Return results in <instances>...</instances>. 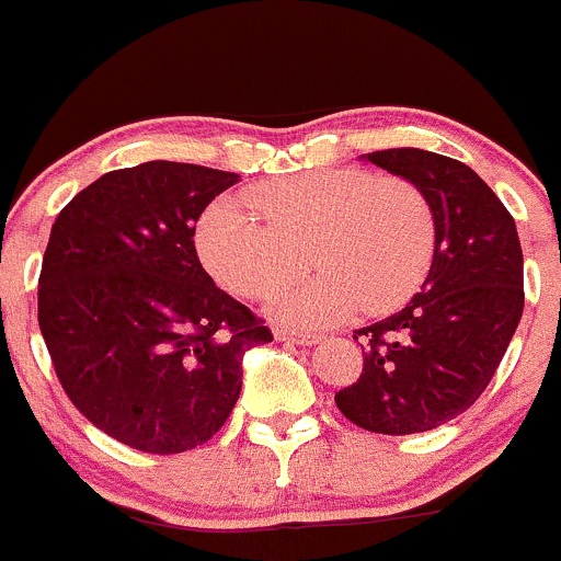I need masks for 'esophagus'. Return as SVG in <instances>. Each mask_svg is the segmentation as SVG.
Here are the masks:
<instances>
[{"instance_id": "34e87169", "label": "esophagus", "mask_w": 561, "mask_h": 561, "mask_svg": "<svg viewBox=\"0 0 561 561\" xmlns=\"http://www.w3.org/2000/svg\"><path fill=\"white\" fill-rule=\"evenodd\" d=\"M324 335L319 332H295V330H276V341H287V343H298V346H317L322 343Z\"/></svg>"}]
</instances>
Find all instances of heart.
<instances>
[{
	"label": "heart",
	"instance_id": "heart-1",
	"mask_svg": "<svg viewBox=\"0 0 561 561\" xmlns=\"http://www.w3.org/2000/svg\"><path fill=\"white\" fill-rule=\"evenodd\" d=\"M436 250L434 207L404 178L356 168L300 172L220 196L196 226L202 266L220 287L266 300L306 271H322L276 304L285 324L341 322L399 309L423 285Z\"/></svg>",
	"mask_w": 561,
	"mask_h": 561
}]
</instances>
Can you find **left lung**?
Here are the masks:
<instances>
[{"label":"left lung","instance_id":"left-lung-1","mask_svg":"<svg viewBox=\"0 0 561 561\" xmlns=\"http://www.w3.org/2000/svg\"><path fill=\"white\" fill-rule=\"evenodd\" d=\"M362 159L426 194L436 250L421 293L356 330L354 341H367L365 367L335 404L375 434H421L458 417L488 389L525 309V257L514 218L469 164L423 149Z\"/></svg>","mask_w":561,"mask_h":561}]
</instances>
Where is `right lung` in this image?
<instances>
[{
    "label": "right lung",
    "mask_w": 561,
    "mask_h": 561,
    "mask_svg": "<svg viewBox=\"0 0 561 561\" xmlns=\"http://www.w3.org/2000/svg\"><path fill=\"white\" fill-rule=\"evenodd\" d=\"M233 183L237 172L157 159L101 175L53 224L42 337L73 408L133 450L213 439L242 391L244 354L274 341L194 248L199 215Z\"/></svg>",
    "instance_id": "add662e5"
}]
</instances>
